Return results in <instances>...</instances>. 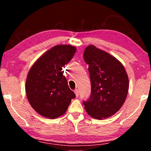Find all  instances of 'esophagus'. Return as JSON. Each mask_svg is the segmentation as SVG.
Listing matches in <instances>:
<instances>
[{"label":"esophagus","mask_w":151,"mask_h":151,"mask_svg":"<svg viewBox=\"0 0 151 151\" xmlns=\"http://www.w3.org/2000/svg\"><path fill=\"white\" fill-rule=\"evenodd\" d=\"M74 92H75L76 96V97L78 96V89H75V90L74 91Z\"/></svg>","instance_id":"esophagus-1"}]
</instances>
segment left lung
<instances>
[{"label": "left lung", "mask_w": 151, "mask_h": 151, "mask_svg": "<svg viewBox=\"0 0 151 151\" xmlns=\"http://www.w3.org/2000/svg\"><path fill=\"white\" fill-rule=\"evenodd\" d=\"M88 65L91 94L83 101L87 113L102 120L116 113L127 98L129 78L123 65L105 51L89 45L83 54Z\"/></svg>", "instance_id": "1"}]
</instances>
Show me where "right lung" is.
<instances>
[{"label":"right lung","instance_id":"1","mask_svg":"<svg viewBox=\"0 0 151 151\" xmlns=\"http://www.w3.org/2000/svg\"><path fill=\"white\" fill-rule=\"evenodd\" d=\"M76 48L57 45L44 53L35 63L26 81L27 96L36 112L54 119L65 114L76 96L68 87L63 68L72 59Z\"/></svg>","mask_w":151,"mask_h":151}]
</instances>
